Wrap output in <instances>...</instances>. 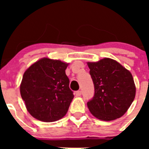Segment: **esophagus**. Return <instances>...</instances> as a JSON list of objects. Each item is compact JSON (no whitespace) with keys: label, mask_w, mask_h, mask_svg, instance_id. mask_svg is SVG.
<instances>
[{"label":"esophagus","mask_w":149,"mask_h":149,"mask_svg":"<svg viewBox=\"0 0 149 149\" xmlns=\"http://www.w3.org/2000/svg\"><path fill=\"white\" fill-rule=\"evenodd\" d=\"M75 95L76 96H81V90L76 91V92H75Z\"/></svg>","instance_id":"obj_1"}]
</instances>
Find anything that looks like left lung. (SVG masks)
<instances>
[{"label": "left lung", "mask_w": 149, "mask_h": 149, "mask_svg": "<svg viewBox=\"0 0 149 149\" xmlns=\"http://www.w3.org/2000/svg\"><path fill=\"white\" fill-rule=\"evenodd\" d=\"M87 64L95 88L93 98L87 102L90 113L103 121L120 118L135 98L136 87L131 73L110 58Z\"/></svg>", "instance_id": "8db88e82"}]
</instances>
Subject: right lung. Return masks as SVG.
Returning a JSON list of instances; mask_svg holds the SVG:
<instances>
[{"instance_id":"obj_1","label":"right lung","mask_w":149,"mask_h":149,"mask_svg":"<svg viewBox=\"0 0 149 149\" xmlns=\"http://www.w3.org/2000/svg\"><path fill=\"white\" fill-rule=\"evenodd\" d=\"M68 63L42 58L25 71L20 93L27 111L42 122H55L66 114L74 98L65 74Z\"/></svg>"}]
</instances>
